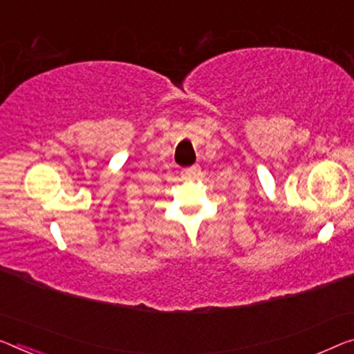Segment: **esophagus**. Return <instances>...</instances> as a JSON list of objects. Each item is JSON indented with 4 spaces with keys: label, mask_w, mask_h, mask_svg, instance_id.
<instances>
[{
    "label": "esophagus",
    "mask_w": 354,
    "mask_h": 354,
    "mask_svg": "<svg viewBox=\"0 0 354 354\" xmlns=\"http://www.w3.org/2000/svg\"><path fill=\"white\" fill-rule=\"evenodd\" d=\"M201 174V167L196 165V166H192V167H187V169L182 171V177L185 178V180H194V178H198Z\"/></svg>",
    "instance_id": "1"
}]
</instances>
